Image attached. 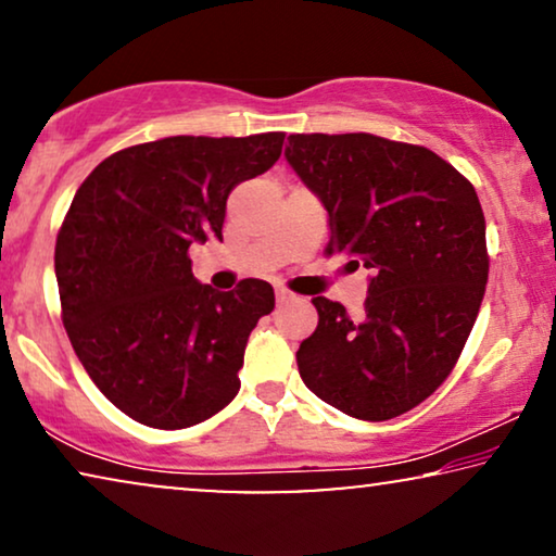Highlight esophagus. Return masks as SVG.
Listing matches in <instances>:
<instances>
[{"label": "esophagus", "mask_w": 556, "mask_h": 556, "mask_svg": "<svg viewBox=\"0 0 556 556\" xmlns=\"http://www.w3.org/2000/svg\"><path fill=\"white\" fill-rule=\"evenodd\" d=\"M291 299H293V293H288L286 288H276V301L278 303H288Z\"/></svg>", "instance_id": "obj_1"}]
</instances>
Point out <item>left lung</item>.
<instances>
[{"label": "left lung", "mask_w": 556, "mask_h": 556, "mask_svg": "<svg viewBox=\"0 0 556 556\" xmlns=\"http://www.w3.org/2000/svg\"><path fill=\"white\" fill-rule=\"evenodd\" d=\"M286 159L329 215L326 255L369 270L359 318L316 295L299 375L356 420H392L445 382L473 329L489 280L481 202L445 159L382 136L293 134Z\"/></svg>", "instance_id": "1"}]
</instances>
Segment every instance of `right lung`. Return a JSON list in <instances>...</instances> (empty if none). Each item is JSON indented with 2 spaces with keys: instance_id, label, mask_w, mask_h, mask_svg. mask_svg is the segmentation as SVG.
<instances>
[{
  "instance_id": "right-lung-1",
  "label": "right lung",
  "mask_w": 556,
  "mask_h": 556,
  "mask_svg": "<svg viewBox=\"0 0 556 556\" xmlns=\"http://www.w3.org/2000/svg\"><path fill=\"white\" fill-rule=\"evenodd\" d=\"M280 149L283 134L169 136L103 159L75 192L55 245L63 324L98 390L136 422L192 428L238 394L273 286L215 291L187 250L223 240L227 197Z\"/></svg>"
}]
</instances>
